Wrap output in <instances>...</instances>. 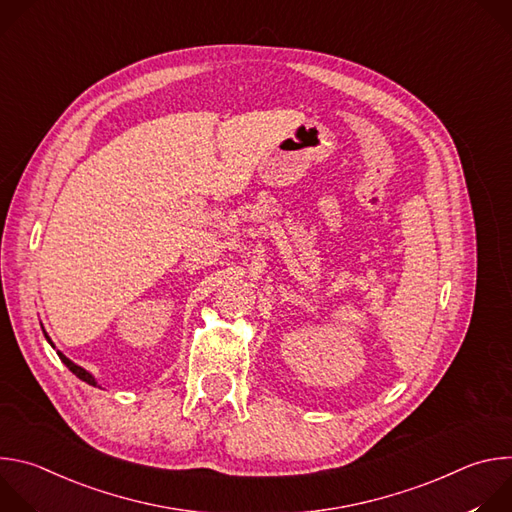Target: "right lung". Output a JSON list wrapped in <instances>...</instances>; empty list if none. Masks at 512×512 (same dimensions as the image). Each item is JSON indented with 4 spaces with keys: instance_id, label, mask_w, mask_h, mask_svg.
I'll list each match as a JSON object with an SVG mask.
<instances>
[{
    "instance_id": "right-lung-1",
    "label": "right lung",
    "mask_w": 512,
    "mask_h": 512,
    "mask_svg": "<svg viewBox=\"0 0 512 512\" xmlns=\"http://www.w3.org/2000/svg\"><path fill=\"white\" fill-rule=\"evenodd\" d=\"M44 336H46V332H44ZM46 338H48V336H46ZM48 342H50V338H48ZM50 344H52V342H50ZM56 352H58V350H56ZM58 356H60V360L66 364V367H68L72 373H75V375H77L81 381H85V383H89V385H93V387L97 385L95 377H93L91 373H87L83 367H79V364H75V362H72V360H68V358L62 354V352H58Z\"/></svg>"
}]
</instances>
